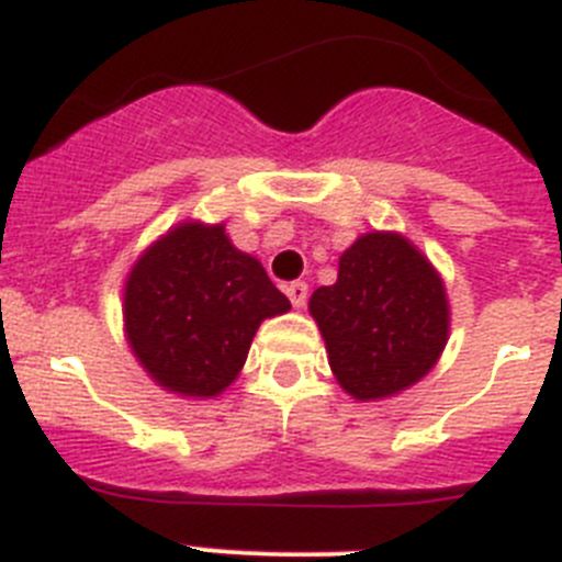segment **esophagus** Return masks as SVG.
Here are the masks:
<instances>
[{
	"instance_id": "obj_1",
	"label": "esophagus",
	"mask_w": 562,
	"mask_h": 562,
	"mask_svg": "<svg viewBox=\"0 0 562 562\" xmlns=\"http://www.w3.org/2000/svg\"><path fill=\"white\" fill-rule=\"evenodd\" d=\"M286 297H290V301H292V306H295V308H303V306H306L308 286L303 284V281H292V284L286 286Z\"/></svg>"
}]
</instances>
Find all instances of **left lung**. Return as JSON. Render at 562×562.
<instances>
[{
    "label": "left lung",
    "mask_w": 562,
    "mask_h": 562,
    "mask_svg": "<svg viewBox=\"0 0 562 562\" xmlns=\"http://www.w3.org/2000/svg\"><path fill=\"white\" fill-rule=\"evenodd\" d=\"M339 387L382 401L418 384L449 342L446 284L395 231H370L339 256L337 281L308 297Z\"/></svg>",
    "instance_id": "1"
}]
</instances>
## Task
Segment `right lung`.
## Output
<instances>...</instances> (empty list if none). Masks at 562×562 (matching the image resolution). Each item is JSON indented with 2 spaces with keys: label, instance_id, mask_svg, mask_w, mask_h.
Returning a JSON list of instances; mask_svg holds the SVG:
<instances>
[{
  "label": "right lung",
  "instance_id": "1",
  "mask_svg": "<svg viewBox=\"0 0 562 562\" xmlns=\"http://www.w3.org/2000/svg\"><path fill=\"white\" fill-rule=\"evenodd\" d=\"M265 267L225 223L183 220L158 236L125 278L122 317L133 357L158 387L217 398L234 384L267 317L290 312Z\"/></svg>",
  "mask_w": 562,
  "mask_h": 562
}]
</instances>
